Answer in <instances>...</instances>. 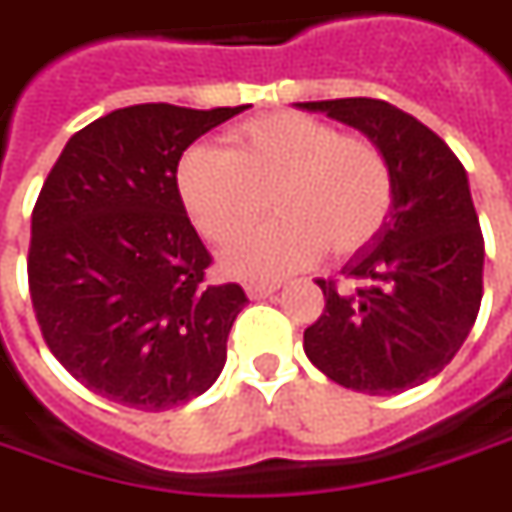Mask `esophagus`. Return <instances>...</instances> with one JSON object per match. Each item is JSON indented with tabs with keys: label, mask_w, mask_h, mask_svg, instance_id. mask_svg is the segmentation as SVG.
I'll return each instance as SVG.
<instances>
[{
	"label": "esophagus",
	"mask_w": 512,
	"mask_h": 512,
	"mask_svg": "<svg viewBox=\"0 0 512 512\" xmlns=\"http://www.w3.org/2000/svg\"><path fill=\"white\" fill-rule=\"evenodd\" d=\"M276 290V284H264V281H250V284H245V292H248L250 301H262V298L273 295Z\"/></svg>",
	"instance_id": "34e87169"
}]
</instances>
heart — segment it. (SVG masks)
Listing matches in <instances>:
<instances>
[{
	"instance_id": "1",
	"label": "heart",
	"mask_w": 512,
	"mask_h": 512,
	"mask_svg": "<svg viewBox=\"0 0 512 512\" xmlns=\"http://www.w3.org/2000/svg\"><path fill=\"white\" fill-rule=\"evenodd\" d=\"M178 192L211 245L242 236L267 209L276 220L222 250V270L276 278L368 248L393 209V169L365 136L298 111L256 116L225 136V150L195 147L178 167Z\"/></svg>"
}]
</instances>
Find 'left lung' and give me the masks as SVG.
<instances>
[{
    "instance_id": "1",
    "label": "left lung",
    "mask_w": 512,
    "mask_h": 512,
    "mask_svg": "<svg viewBox=\"0 0 512 512\" xmlns=\"http://www.w3.org/2000/svg\"><path fill=\"white\" fill-rule=\"evenodd\" d=\"M365 133L393 169V209L343 267L362 287L317 281L326 309L303 351L331 382L368 396L401 393L449 365L482 301L485 242L468 175L438 133L384 100L295 102Z\"/></svg>"
}]
</instances>
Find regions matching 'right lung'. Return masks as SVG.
Instances as JSON below:
<instances>
[{"label":"right lung","instance_id":"1","mask_svg":"<svg viewBox=\"0 0 512 512\" xmlns=\"http://www.w3.org/2000/svg\"><path fill=\"white\" fill-rule=\"evenodd\" d=\"M248 105L144 102L77 130L33 211L30 295L49 351L88 390L158 412L203 396L248 303L209 287L211 256L186 217L178 161Z\"/></svg>","mask_w":512,"mask_h":512}]
</instances>
